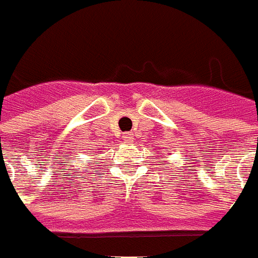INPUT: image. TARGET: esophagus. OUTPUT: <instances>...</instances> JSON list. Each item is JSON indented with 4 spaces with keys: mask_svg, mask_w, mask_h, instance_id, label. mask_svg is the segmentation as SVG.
I'll list each match as a JSON object with an SVG mask.
<instances>
[{
    "mask_svg": "<svg viewBox=\"0 0 258 258\" xmlns=\"http://www.w3.org/2000/svg\"><path fill=\"white\" fill-rule=\"evenodd\" d=\"M123 138H124V141H125V142H133V135L130 134V133H127V134H124Z\"/></svg>",
    "mask_w": 258,
    "mask_h": 258,
    "instance_id": "1",
    "label": "esophagus"
}]
</instances>
